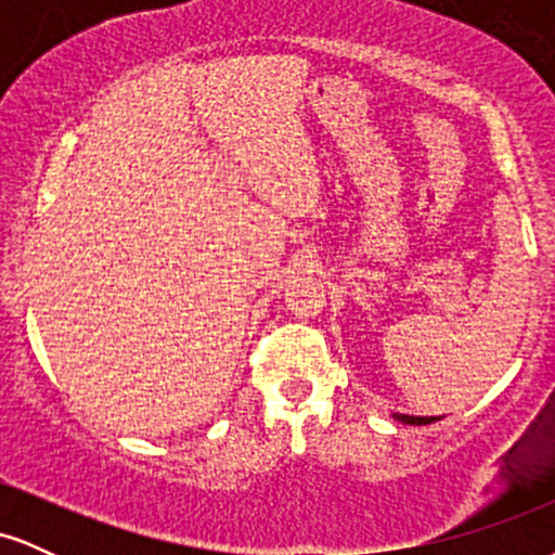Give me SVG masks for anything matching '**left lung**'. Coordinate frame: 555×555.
I'll use <instances>...</instances> for the list:
<instances>
[{
  "label": "left lung",
  "instance_id": "obj_1",
  "mask_svg": "<svg viewBox=\"0 0 555 555\" xmlns=\"http://www.w3.org/2000/svg\"><path fill=\"white\" fill-rule=\"evenodd\" d=\"M391 417H393V420H399V423H404V425H430V423H436V420H441V417H415V415H401V412H391Z\"/></svg>",
  "mask_w": 555,
  "mask_h": 555
}]
</instances>
